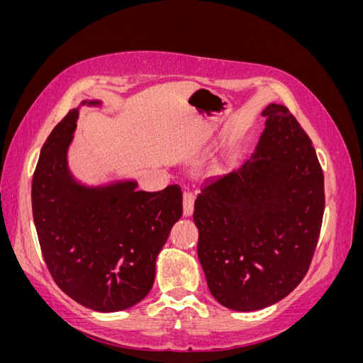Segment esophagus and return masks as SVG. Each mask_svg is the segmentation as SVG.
Wrapping results in <instances>:
<instances>
[{
	"mask_svg": "<svg viewBox=\"0 0 363 363\" xmlns=\"http://www.w3.org/2000/svg\"><path fill=\"white\" fill-rule=\"evenodd\" d=\"M194 201H195L194 194L191 191H184V194H183V213H184V216L192 215Z\"/></svg>",
	"mask_w": 363,
	"mask_h": 363,
	"instance_id": "esophagus-1",
	"label": "esophagus"
}]
</instances>
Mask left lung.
<instances>
[{
	"label": "left lung",
	"mask_w": 363,
	"mask_h": 363,
	"mask_svg": "<svg viewBox=\"0 0 363 363\" xmlns=\"http://www.w3.org/2000/svg\"><path fill=\"white\" fill-rule=\"evenodd\" d=\"M256 151L196 196L199 259L218 303L251 312L280 301L309 269L324 215L312 140L281 104L267 106Z\"/></svg>",
	"instance_id": "left-lung-1"
}]
</instances>
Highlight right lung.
I'll use <instances>...</instances> for the list:
<instances>
[{
    "label": "right lung",
    "instance_id": "add662e5",
    "mask_svg": "<svg viewBox=\"0 0 363 363\" xmlns=\"http://www.w3.org/2000/svg\"><path fill=\"white\" fill-rule=\"evenodd\" d=\"M80 106L54 127L40 150L31 183L33 219L57 286L92 311L119 312L151 291L156 259L183 213V194L179 184L145 192L136 191L135 180L98 186L77 180L68 150Z\"/></svg>",
    "mask_w": 363,
    "mask_h": 363
}]
</instances>
